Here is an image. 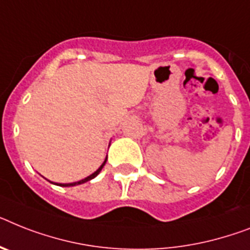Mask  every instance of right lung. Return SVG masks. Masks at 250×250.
<instances>
[{"label":"right lung","instance_id":"obj_1","mask_svg":"<svg viewBox=\"0 0 250 250\" xmlns=\"http://www.w3.org/2000/svg\"><path fill=\"white\" fill-rule=\"evenodd\" d=\"M106 161H107V157H106V160L103 161V164L101 165L100 167H98V170H96V171H94V172H93L92 175H89V176H86L85 179H82V180H79V181H75V183H69V184H61V183H53V181H51V183H52V184H56V185H60V187H75V185L84 184V183H86V181L92 180V179H94V177H96L97 175L100 174V172H101V170H102V168H103V166H104V164H106Z\"/></svg>","mask_w":250,"mask_h":250}]
</instances>
